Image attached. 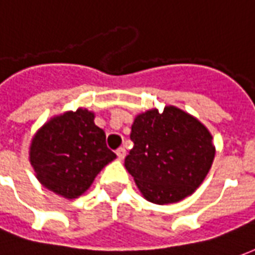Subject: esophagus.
Wrapping results in <instances>:
<instances>
[{
	"label": "esophagus",
	"mask_w": 255,
	"mask_h": 255,
	"mask_svg": "<svg viewBox=\"0 0 255 255\" xmlns=\"http://www.w3.org/2000/svg\"><path fill=\"white\" fill-rule=\"evenodd\" d=\"M116 154L117 157H119V160H123V158L126 157V154H127V151H126L124 147H119V149L116 150Z\"/></svg>",
	"instance_id": "1"
}]
</instances>
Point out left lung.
Segmentation results:
<instances>
[{"instance_id":"1","label":"left lung","mask_w":255,"mask_h":255,"mask_svg":"<svg viewBox=\"0 0 255 255\" xmlns=\"http://www.w3.org/2000/svg\"><path fill=\"white\" fill-rule=\"evenodd\" d=\"M129 138L133 147L126 168L143 197L157 205L179 202L192 194L213 162L208 128L175 106L136 116Z\"/></svg>"}]
</instances>
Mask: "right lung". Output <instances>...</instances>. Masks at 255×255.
<instances>
[{
  "label": "right lung",
  "mask_w": 255,
  "mask_h": 255,
  "mask_svg": "<svg viewBox=\"0 0 255 255\" xmlns=\"http://www.w3.org/2000/svg\"><path fill=\"white\" fill-rule=\"evenodd\" d=\"M115 157L104 129L95 126L94 113L87 109L52 119L36 132L30 147L38 180L68 199L82 195Z\"/></svg>",
  "instance_id": "1"
}]
</instances>
